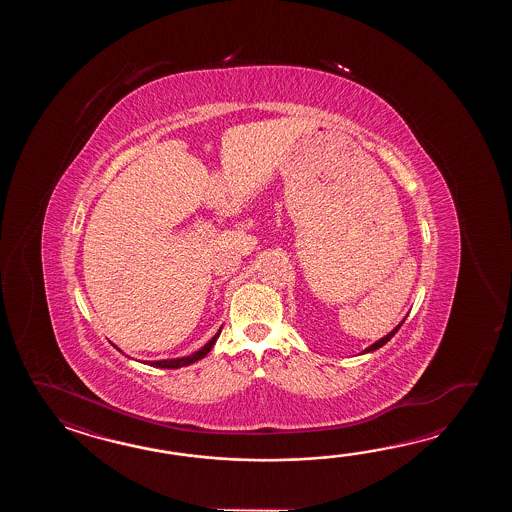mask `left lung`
Instances as JSON below:
<instances>
[{
	"label": "left lung",
	"mask_w": 512,
	"mask_h": 512,
	"mask_svg": "<svg viewBox=\"0 0 512 512\" xmlns=\"http://www.w3.org/2000/svg\"><path fill=\"white\" fill-rule=\"evenodd\" d=\"M404 320H406V318H403V322H401L399 326L393 327L392 331H390L386 337H382L381 340H377L375 344H371L370 348L364 349V351H362V355H364V353H371V351H375V349L382 348V346H384V344H386L390 338H393V335L399 331V327L403 326Z\"/></svg>",
	"instance_id": "8db88e82"
}]
</instances>
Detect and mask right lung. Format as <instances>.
Wrapping results in <instances>:
<instances>
[{
  "instance_id": "1",
  "label": "right lung",
  "mask_w": 512,
  "mask_h": 512,
  "mask_svg": "<svg viewBox=\"0 0 512 512\" xmlns=\"http://www.w3.org/2000/svg\"><path fill=\"white\" fill-rule=\"evenodd\" d=\"M219 333H221V327H219L218 333H216L214 337L210 338L203 348L197 349V351H194V353H192V355H188V357H179V359L150 360V362H146V364H150L153 368H164V370H177V368H183V366H190V364H194L197 360L205 359V357H207L208 351L214 348V344H216V340L219 338ZM115 348H117V346H115Z\"/></svg>"
}]
</instances>
